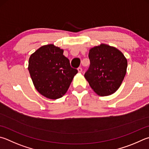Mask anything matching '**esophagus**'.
Masks as SVG:
<instances>
[{"mask_svg": "<svg viewBox=\"0 0 149 149\" xmlns=\"http://www.w3.org/2000/svg\"><path fill=\"white\" fill-rule=\"evenodd\" d=\"M77 71H78V72H79V73H81L82 71H83V70H82V68H81V67L78 68H77Z\"/></svg>", "mask_w": 149, "mask_h": 149, "instance_id": "1", "label": "esophagus"}]
</instances>
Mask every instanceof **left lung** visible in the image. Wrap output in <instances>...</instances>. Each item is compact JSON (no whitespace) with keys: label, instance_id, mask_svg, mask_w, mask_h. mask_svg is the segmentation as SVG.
I'll return each mask as SVG.
<instances>
[{"label":"left lung","instance_id":"left-lung-1","mask_svg":"<svg viewBox=\"0 0 149 149\" xmlns=\"http://www.w3.org/2000/svg\"><path fill=\"white\" fill-rule=\"evenodd\" d=\"M91 65L85 77L93 91L100 96L115 93L126 74L128 62L117 48L101 44L89 49Z\"/></svg>","mask_w":149,"mask_h":149}]
</instances>
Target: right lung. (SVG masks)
Segmentation results:
<instances>
[{"label":"right lung","mask_w":149,"mask_h":149,"mask_svg":"<svg viewBox=\"0 0 149 149\" xmlns=\"http://www.w3.org/2000/svg\"><path fill=\"white\" fill-rule=\"evenodd\" d=\"M63 53V49L48 44L38 49L29 58L28 70L34 87L47 98L63 97L77 73Z\"/></svg>","instance_id":"1"}]
</instances>
